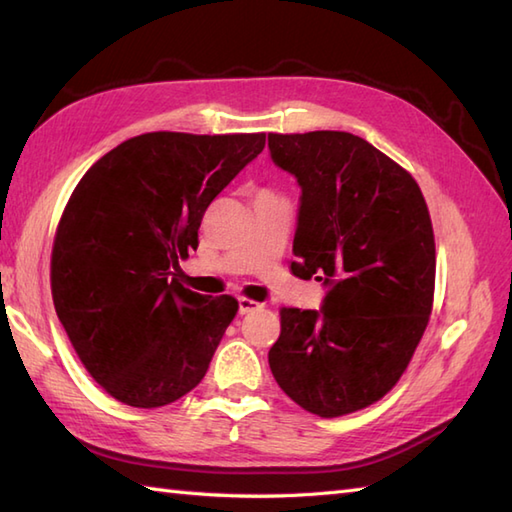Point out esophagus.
Listing matches in <instances>:
<instances>
[{"mask_svg": "<svg viewBox=\"0 0 512 512\" xmlns=\"http://www.w3.org/2000/svg\"><path fill=\"white\" fill-rule=\"evenodd\" d=\"M259 308H262V303H257V301H253V299H246V297H239V299H237V310H239V314L255 312V310H259Z\"/></svg>", "mask_w": 512, "mask_h": 512, "instance_id": "obj_1", "label": "esophagus"}]
</instances>
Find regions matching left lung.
Instances as JSON below:
<instances>
[{"mask_svg":"<svg viewBox=\"0 0 512 512\" xmlns=\"http://www.w3.org/2000/svg\"><path fill=\"white\" fill-rule=\"evenodd\" d=\"M268 149L301 189L292 273L328 288L321 310H279L270 372L299 407L345 416L398 383L429 323L427 202L405 169L354 134H268Z\"/></svg>","mask_w":512,"mask_h":512,"instance_id":"obj_1","label":"left lung"}]
</instances>
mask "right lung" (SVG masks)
I'll return each mask as SVG.
<instances>
[{"label": "right lung", "instance_id": "1", "mask_svg": "<svg viewBox=\"0 0 512 512\" xmlns=\"http://www.w3.org/2000/svg\"><path fill=\"white\" fill-rule=\"evenodd\" d=\"M266 134L151 132L96 160L65 206L52 299L81 363L107 394L154 409L200 383L237 312L178 284L204 211Z\"/></svg>", "mask_w": 512, "mask_h": 512}]
</instances>
